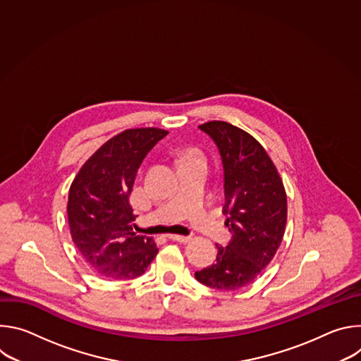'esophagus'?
<instances>
[{"label": "esophagus", "mask_w": 361, "mask_h": 361, "mask_svg": "<svg viewBox=\"0 0 361 361\" xmlns=\"http://www.w3.org/2000/svg\"><path fill=\"white\" fill-rule=\"evenodd\" d=\"M169 238L174 240V241H178V243H188L191 241V237L190 235H178V234H170Z\"/></svg>", "instance_id": "1"}]
</instances>
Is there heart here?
Listing matches in <instances>:
<instances>
[{
	"label": "heart",
	"instance_id": "b5f03b06",
	"mask_svg": "<svg viewBox=\"0 0 361 361\" xmlns=\"http://www.w3.org/2000/svg\"><path fill=\"white\" fill-rule=\"evenodd\" d=\"M191 157H201V156H200L198 151H192V149H191V151H187V152L184 154L183 160H184V159H191Z\"/></svg>",
	"mask_w": 361,
	"mask_h": 361
}]
</instances>
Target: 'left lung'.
Masks as SVG:
<instances>
[{
    "mask_svg": "<svg viewBox=\"0 0 361 361\" xmlns=\"http://www.w3.org/2000/svg\"><path fill=\"white\" fill-rule=\"evenodd\" d=\"M216 142L224 173L223 213L233 237L217 244L216 262L195 279L212 288L238 290L251 284L276 255L287 223V195L281 177L263 145L226 123L198 126Z\"/></svg>",
    "mask_w": 361,
    "mask_h": 361,
    "instance_id": "8db88e82",
    "label": "left lung"
}]
</instances>
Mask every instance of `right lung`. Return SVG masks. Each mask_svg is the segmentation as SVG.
I'll return each instance as SVG.
<instances>
[{"mask_svg": "<svg viewBox=\"0 0 361 361\" xmlns=\"http://www.w3.org/2000/svg\"><path fill=\"white\" fill-rule=\"evenodd\" d=\"M167 134L149 127L114 135L84 163L70 187L67 214L73 241L102 277L135 279L159 252L152 237L133 231L130 194L148 151Z\"/></svg>", "mask_w": 361, "mask_h": 361, "instance_id": "right-lung-1", "label": "right lung"}]
</instances>
